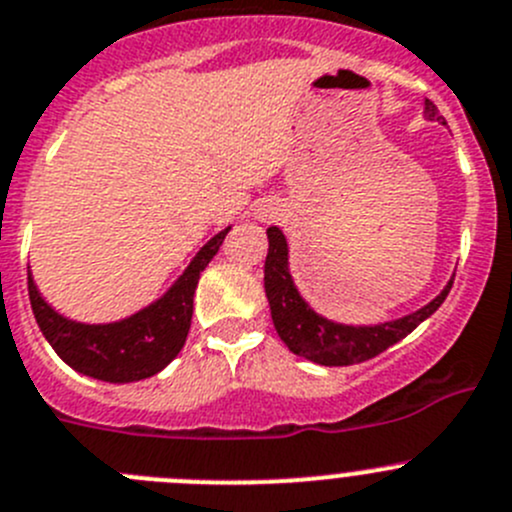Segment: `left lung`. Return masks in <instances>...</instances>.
<instances>
[{
    "label": "left lung",
    "instance_id": "obj_1",
    "mask_svg": "<svg viewBox=\"0 0 512 512\" xmlns=\"http://www.w3.org/2000/svg\"><path fill=\"white\" fill-rule=\"evenodd\" d=\"M425 115L430 120H440L445 123L432 100H425ZM269 256H266L264 266V286L266 296L271 304V319H274L276 332H279L281 342L299 357L311 359L324 367H349V364L367 362V359L377 357L384 349L397 344L399 339H405L407 334L415 332L417 326L435 314L440 309L442 301L447 299L452 289V281L445 286L437 299L422 306L420 311L410 316H402L397 321H387L379 326H344L326 321L324 316L314 314L304 299L296 291L294 281L289 274V248H286L284 233L276 226L269 231Z\"/></svg>",
    "mask_w": 512,
    "mask_h": 512
}]
</instances>
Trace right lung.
I'll return each mask as SVG.
<instances>
[{
    "instance_id": "add662e5",
    "label": "right lung",
    "mask_w": 512,
    "mask_h": 512,
    "mask_svg": "<svg viewBox=\"0 0 512 512\" xmlns=\"http://www.w3.org/2000/svg\"><path fill=\"white\" fill-rule=\"evenodd\" d=\"M226 231L213 236L198 251L186 274L175 281L173 289L148 309L115 324H75L45 304L40 291L27 276L29 304L42 334L57 354L77 372L102 382H135L158 374L168 367L183 349L193 319V294L201 271L221 248Z\"/></svg>"
}]
</instances>
